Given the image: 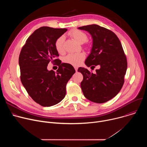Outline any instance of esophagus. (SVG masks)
Listing matches in <instances>:
<instances>
[{"mask_svg": "<svg viewBox=\"0 0 147 147\" xmlns=\"http://www.w3.org/2000/svg\"><path fill=\"white\" fill-rule=\"evenodd\" d=\"M74 67L76 71H77V69H78V67H77V66H74Z\"/></svg>", "mask_w": 147, "mask_h": 147, "instance_id": "esophagus-1", "label": "esophagus"}]
</instances>
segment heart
I'll return each mask as SVG.
<instances>
[{
	"label": "heart",
	"instance_id": "b5f03b06",
	"mask_svg": "<svg viewBox=\"0 0 147 147\" xmlns=\"http://www.w3.org/2000/svg\"><path fill=\"white\" fill-rule=\"evenodd\" d=\"M69 34L74 40L80 44L86 42L88 39V36L85 32L78 30H74L70 31ZM63 42L64 37L63 36L57 38L55 42V48L59 53H63L64 51ZM85 57L86 55L84 53H71L65 57L64 61L73 66H78Z\"/></svg>",
	"mask_w": 147,
	"mask_h": 147
}]
</instances>
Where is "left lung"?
Returning a JSON list of instances; mask_svg holds the SVG:
<instances>
[{
  "label": "left lung",
  "mask_w": 147,
  "mask_h": 147,
  "mask_svg": "<svg viewBox=\"0 0 147 147\" xmlns=\"http://www.w3.org/2000/svg\"><path fill=\"white\" fill-rule=\"evenodd\" d=\"M78 29L87 31L92 38V47L86 65L100 66L95 74L84 67L78 68V71L83 76L82 91L88 100L105 103L115 97L123 87L127 67L126 57L120 41L112 31L96 24Z\"/></svg>",
  "instance_id": "obj_1"
}]
</instances>
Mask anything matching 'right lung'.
<instances>
[{"label":"right lung","instance_id":"obj_1","mask_svg":"<svg viewBox=\"0 0 147 147\" xmlns=\"http://www.w3.org/2000/svg\"><path fill=\"white\" fill-rule=\"evenodd\" d=\"M67 30L40 27L27 39L19 56L21 81L32 99L42 107L53 106L65 97L66 84L76 72L70 64L55 59L59 56L55 42ZM50 61L59 66L56 72L47 70Z\"/></svg>","mask_w":147,"mask_h":147}]
</instances>
